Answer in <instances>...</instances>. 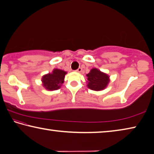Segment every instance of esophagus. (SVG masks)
<instances>
[{
  "label": "esophagus",
  "instance_id": "34e87169",
  "mask_svg": "<svg viewBox=\"0 0 154 154\" xmlns=\"http://www.w3.org/2000/svg\"><path fill=\"white\" fill-rule=\"evenodd\" d=\"M75 71H76L77 72H82V68L81 67H79V68H78L76 70H75Z\"/></svg>",
  "mask_w": 154,
  "mask_h": 154
}]
</instances>
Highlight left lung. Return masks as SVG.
I'll return each mask as SVG.
<instances>
[{"mask_svg":"<svg viewBox=\"0 0 154 154\" xmlns=\"http://www.w3.org/2000/svg\"><path fill=\"white\" fill-rule=\"evenodd\" d=\"M88 77L87 87L93 91H101L104 89L109 83V76L99 69L93 68L87 75Z\"/></svg>","mask_w":154,"mask_h":154,"instance_id":"8db88e82","label":"left lung"}]
</instances>
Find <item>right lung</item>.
<instances>
[{"instance_id":"1","label":"right lung","mask_w":154,"mask_h":154,"mask_svg":"<svg viewBox=\"0 0 154 154\" xmlns=\"http://www.w3.org/2000/svg\"><path fill=\"white\" fill-rule=\"evenodd\" d=\"M66 74V72L63 70L55 69L52 74H48L42 77V85L47 90H57L63 83Z\"/></svg>"}]
</instances>
